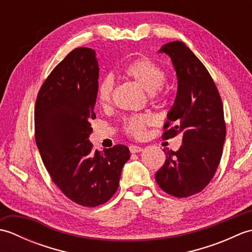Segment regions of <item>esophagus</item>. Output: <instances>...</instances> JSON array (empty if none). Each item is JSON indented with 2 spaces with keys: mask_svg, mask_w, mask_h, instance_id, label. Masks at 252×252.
I'll return each mask as SVG.
<instances>
[{
  "mask_svg": "<svg viewBox=\"0 0 252 252\" xmlns=\"http://www.w3.org/2000/svg\"><path fill=\"white\" fill-rule=\"evenodd\" d=\"M129 149L132 154H136V153H140L143 151V148L141 146H136V145H130Z\"/></svg>",
  "mask_w": 252,
  "mask_h": 252,
  "instance_id": "obj_1",
  "label": "esophagus"
}]
</instances>
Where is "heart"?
Returning <instances> with one entry per match:
<instances>
[{"mask_svg":"<svg viewBox=\"0 0 252 252\" xmlns=\"http://www.w3.org/2000/svg\"><path fill=\"white\" fill-rule=\"evenodd\" d=\"M125 73L133 81H135L147 93L153 94L162 87L165 81V72L156 63L146 57L136 58L127 63ZM115 81L111 76H106L100 80L97 85V100L101 106H108L114 94ZM155 122L152 114H142L132 116L123 121L125 131L132 136L142 137L145 134L146 127Z\"/></svg>","mask_w":252,"mask_h":252,"instance_id":"b5f03b06","label":"heart"}]
</instances>
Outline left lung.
<instances>
[{
  "label": "left lung",
  "mask_w": 252,
  "mask_h": 252,
  "mask_svg": "<svg viewBox=\"0 0 252 252\" xmlns=\"http://www.w3.org/2000/svg\"><path fill=\"white\" fill-rule=\"evenodd\" d=\"M158 52L171 58L178 78L162 137L181 134L183 142L179 151L165 153L155 178L169 195L184 198L201 191L216 174L226 135L223 104L210 73L183 42H169Z\"/></svg>",
  "instance_id": "8db88e82"
}]
</instances>
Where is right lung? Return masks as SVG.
<instances>
[{"instance_id": "obj_1", "label": "right lung", "mask_w": 252, "mask_h": 252, "mask_svg": "<svg viewBox=\"0 0 252 252\" xmlns=\"http://www.w3.org/2000/svg\"><path fill=\"white\" fill-rule=\"evenodd\" d=\"M98 77L95 51L73 50L45 80L34 109L35 142L45 168L65 196L83 207L103 205L114 196L130 159L125 145L99 153L89 140Z\"/></svg>"}]
</instances>
